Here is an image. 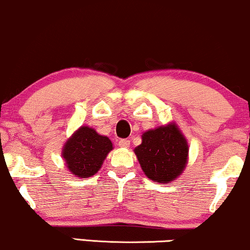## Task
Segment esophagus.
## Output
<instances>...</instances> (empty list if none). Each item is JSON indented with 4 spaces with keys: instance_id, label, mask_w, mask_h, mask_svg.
I'll return each instance as SVG.
<instances>
[{
    "instance_id": "esophagus-1",
    "label": "esophagus",
    "mask_w": 250,
    "mask_h": 250,
    "mask_svg": "<svg viewBox=\"0 0 250 250\" xmlns=\"http://www.w3.org/2000/svg\"><path fill=\"white\" fill-rule=\"evenodd\" d=\"M118 146H122V148H128V146H129V140H127V139H121L118 141Z\"/></svg>"
}]
</instances>
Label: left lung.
Listing matches in <instances>:
<instances>
[{
  "instance_id": "8db88e82",
  "label": "left lung",
  "mask_w": 250,
  "mask_h": 250,
  "mask_svg": "<svg viewBox=\"0 0 250 250\" xmlns=\"http://www.w3.org/2000/svg\"><path fill=\"white\" fill-rule=\"evenodd\" d=\"M134 151L146 175L159 183L175 180L188 159L186 139L173 124L146 132Z\"/></svg>"
}]
</instances>
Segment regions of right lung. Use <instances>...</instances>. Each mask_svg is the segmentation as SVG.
I'll use <instances>...</instances> for the list:
<instances>
[{"mask_svg":"<svg viewBox=\"0 0 250 250\" xmlns=\"http://www.w3.org/2000/svg\"><path fill=\"white\" fill-rule=\"evenodd\" d=\"M111 149L112 143L107 136L83 126L66 142L62 157L74 175L85 179L94 175L101 168Z\"/></svg>","mask_w":250,"mask_h":250,"instance_id":"right-lung-1","label":"right lung"}]
</instances>
